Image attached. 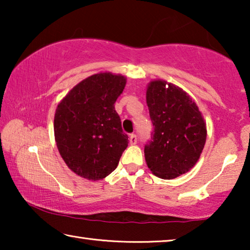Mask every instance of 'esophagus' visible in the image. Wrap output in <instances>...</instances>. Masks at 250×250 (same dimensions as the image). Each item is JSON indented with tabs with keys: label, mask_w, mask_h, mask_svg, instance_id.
<instances>
[{
	"label": "esophagus",
	"mask_w": 250,
	"mask_h": 250,
	"mask_svg": "<svg viewBox=\"0 0 250 250\" xmlns=\"http://www.w3.org/2000/svg\"><path fill=\"white\" fill-rule=\"evenodd\" d=\"M129 142H130V145H137V142H138L137 134H131L130 139H129Z\"/></svg>",
	"instance_id": "1"
}]
</instances>
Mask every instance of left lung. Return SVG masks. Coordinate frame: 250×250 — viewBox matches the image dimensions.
<instances>
[{
  "label": "left lung",
  "instance_id": "8db88e82",
  "mask_svg": "<svg viewBox=\"0 0 250 250\" xmlns=\"http://www.w3.org/2000/svg\"><path fill=\"white\" fill-rule=\"evenodd\" d=\"M146 104L154 126L145 156L154 175L174 179L195 166L204 149L206 125L194 100L164 80L151 82Z\"/></svg>",
  "mask_w": 250,
  "mask_h": 250
}]
</instances>
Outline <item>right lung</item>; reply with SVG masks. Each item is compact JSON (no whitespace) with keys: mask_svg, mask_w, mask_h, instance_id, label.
I'll return each instance as SVG.
<instances>
[{"mask_svg":"<svg viewBox=\"0 0 250 250\" xmlns=\"http://www.w3.org/2000/svg\"><path fill=\"white\" fill-rule=\"evenodd\" d=\"M126 80L121 75H92L71 89L57 105L54 119L59 153L71 171L98 181L116 170L126 146L115 109Z\"/></svg>","mask_w":250,"mask_h":250,"instance_id":"1","label":"right lung"}]
</instances>
